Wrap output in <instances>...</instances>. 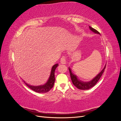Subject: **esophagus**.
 Segmentation results:
<instances>
[{
	"instance_id": "esophagus-1",
	"label": "esophagus",
	"mask_w": 121,
	"mask_h": 121,
	"mask_svg": "<svg viewBox=\"0 0 121 121\" xmlns=\"http://www.w3.org/2000/svg\"><path fill=\"white\" fill-rule=\"evenodd\" d=\"M60 63L62 64H66L67 63V60H66V58H65V56H63V57L61 58V59L60 60Z\"/></svg>"
}]
</instances>
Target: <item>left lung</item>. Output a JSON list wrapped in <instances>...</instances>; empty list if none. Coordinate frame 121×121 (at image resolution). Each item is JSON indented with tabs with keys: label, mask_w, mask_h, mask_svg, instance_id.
Instances as JSON below:
<instances>
[{
	"label": "left lung",
	"mask_w": 121,
	"mask_h": 121,
	"mask_svg": "<svg viewBox=\"0 0 121 121\" xmlns=\"http://www.w3.org/2000/svg\"><path fill=\"white\" fill-rule=\"evenodd\" d=\"M89 28L90 30L93 32L94 33L97 34H100L95 29L92 28L90 26H89ZM106 67V65H104V69H102V70L98 73V74L94 77L92 80H90L88 81H83L82 80H80L78 76L75 75L74 73L73 72L72 69L69 67V72L70 73V76H71V78L72 80V81L73 84L77 88L80 89V90H88L91 88L93 87L95 85V84L97 83L98 80H99L100 78L101 77L102 74L104 72V69Z\"/></svg>",
	"instance_id": "obj_1"
}]
</instances>
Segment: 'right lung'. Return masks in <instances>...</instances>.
I'll return each mask as SVG.
<instances>
[{
    "label": "right lung",
    "instance_id": "right-lung-1",
    "mask_svg": "<svg viewBox=\"0 0 121 121\" xmlns=\"http://www.w3.org/2000/svg\"><path fill=\"white\" fill-rule=\"evenodd\" d=\"M58 66V64H56L54 65H53L52 67V69H51L50 76L49 78L47 80V82L43 85H40L38 86H34L31 85L30 84H28L24 80L23 81L25 83L29 88H30V89L33 90V91H35L36 92L38 93H46L48 92V91L52 88L54 85V83L55 82V76L54 73L56 69V68Z\"/></svg>",
    "mask_w": 121,
    "mask_h": 121
}]
</instances>
